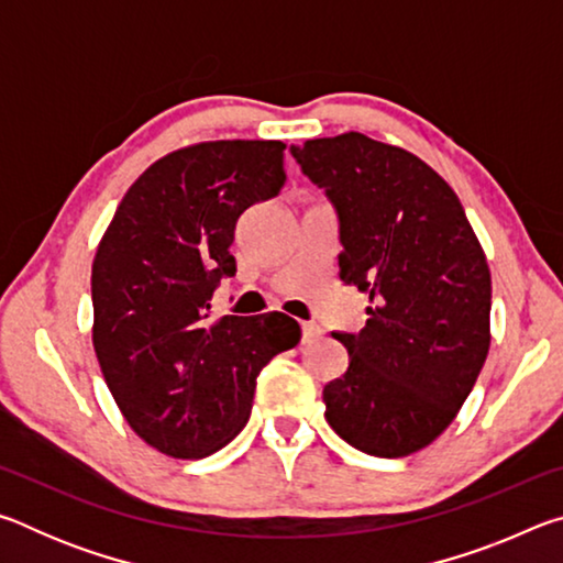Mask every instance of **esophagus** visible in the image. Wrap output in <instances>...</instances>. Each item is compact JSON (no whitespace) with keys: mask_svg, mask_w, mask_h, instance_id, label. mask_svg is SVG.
Instances as JSON below:
<instances>
[{"mask_svg":"<svg viewBox=\"0 0 563 563\" xmlns=\"http://www.w3.org/2000/svg\"><path fill=\"white\" fill-rule=\"evenodd\" d=\"M300 330H302L305 345H310V342H316V340L322 338V328L316 325V322H300Z\"/></svg>","mask_w":563,"mask_h":563,"instance_id":"esophagus-1","label":"esophagus"}]
</instances>
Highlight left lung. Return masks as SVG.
Wrapping results in <instances>:
<instances>
[{
	"label": "left lung",
	"mask_w": 563,
	"mask_h": 563,
	"mask_svg": "<svg viewBox=\"0 0 563 563\" xmlns=\"http://www.w3.org/2000/svg\"><path fill=\"white\" fill-rule=\"evenodd\" d=\"M340 218V280L369 295L345 375L322 389L325 419L373 456L432 444L487 360L492 273L452 186L409 151L347 131L290 146Z\"/></svg>",
	"instance_id": "left-lung-1"
}]
</instances>
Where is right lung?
<instances>
[{
    "mask_svg": "<svg viewBox=\"0 0 563 563\" xmlns=\"http://www.w3.org/2000/svg\"><path fill=\"white\" fill-rule=\"evenodd\" d=\"M283 141H203L151 164L113 213L91 265L93 352L141 440L174 460L221 450L251 417L255 379L300 342L285 312L211 320L235 275V223L278 196Z\"/></svg>",
    "mask_w": 563,
    "mask_h": 563,
    "instance_id": "add662e5",
    "label": "right lung"
}]
</instances>
